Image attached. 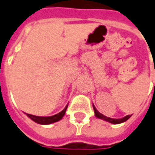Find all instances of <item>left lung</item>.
Returning a JSON list of instances; mask_svg holds the SVG:
<instances>
[{"mask_svg": "<svg viewBox=\"0 0 155 155\" xmlns=\"http://www.w3.org/2000/svg\"><path fill=\"white\" fill-rule=\"evenodd\" d=\"M95 115L96 116V117H98V118H101V119H103L104 121H107V122H109L110 123H113V124H118V123H122L123 122H125L128 119L129 117H131V115H127L124 117H122L120 119H116V118H110V117H105L104 115H102L101 114L98 113L96 110L95 109Z\"/></svg>", "mask_w": 155, "mask_h": 155, "instance_id": "obj_1", "label": "left lung"}]
</instances>
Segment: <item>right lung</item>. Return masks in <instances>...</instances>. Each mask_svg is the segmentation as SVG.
Wrapping results in <instances>:
<instances>
[{
    "label": "right lung",
    "mask_w": 155,
    "mask_h": 155,
    "mask_svg": "<svg viewBox=\"0 0 155 155\" xmlns=\"http://www.w3.org/2000/svg\"><path fill=\"white\" fill-rule=\"evenodd\" d=\"M67 108H68V105H66L64 109H63L60 113L57 114L53 115V116H50V117H40V116H35V115L28 114H27V115L32 121H34L35 123H39V124H42V125H46V124H51V123H55V122L60 121L64 117V115L65 114Z\"/></svg>",
    "instance_id": "add662e5"
}]
</instances>
